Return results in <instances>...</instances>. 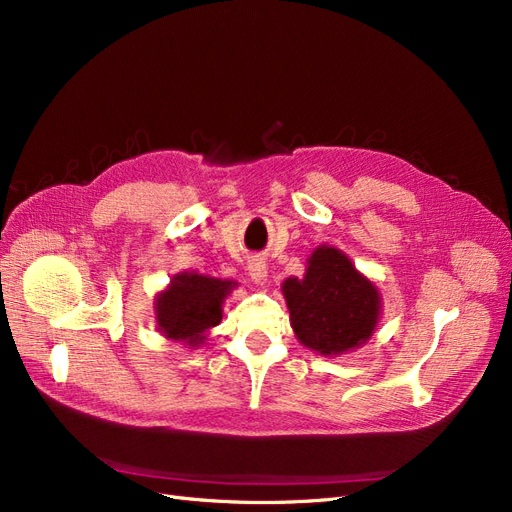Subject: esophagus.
<instances>
[{
    "instance_id": "obj_1",
    "label": "esophagus",
    "mask_w": 512,
    "mask_h": 512,
    "mask_svg": "<svg viewBox=\"0 0 512 512\" xmlns=\"http://www.w3.org/2000/svg\"><path fill=\"white\" fill-rule=\"evenodd\" d=\"M247 273H250L252 282H256L258 286L267 284V265L260 258L250 260V265H247Z\"/></svg>"
}]
</instances>
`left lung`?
I'll return each instance as SVG.
<instances>
[{"mask_svg": "<svg viewBox=\"0 0 512 512\" xmlns=\"http://www.w3.org/2000/svg\"><path fill=\"white\" fill-rule=\"evenodd\" d=\"M292 329L320 354H342L365 344L380 316V294L348 256L322 245L309 256L303 280L282 286Z\"/></svg>", "mask_w": 512, "mask_h": 512, "instance_id": "8db88e82", "label": "left lung"}]
</instances>
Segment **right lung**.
<instances>
[{"mask_svg": "<svg viewBox=\"0 0 512 512\" xmlns=\"http://www.w3.org/2000/svg\"><path fill=\"white\" fill-rule=\"evenodd\" d=\"M235 282H222L198 273H181L173 277L156 303L160 331L177 342L198 346L203 335L220 324L222 303Z\"/></svg>", "mask_w": 512, "mask_h": 512, "instance_id": "add662e5", "label": "right lung"}]
</instances>
